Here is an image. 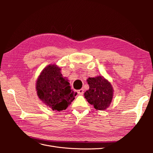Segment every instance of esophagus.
Wrapping results in <instances>:
<instances>
[{"instance_id": "1", "label": "esophagus", "mask_w": 153, "mask_h": 153, "mask_svg": "<svg viewBox=\"0 0 153 153\" xmlns=\"http://www.w3.org/2000/svg\"><path fill=\"white\" fill-rule=\"evenodd\" d=\"M84 89H80L79 90H77V93L79 94V95H82L83 94V93H84Z\"/></svg>"}]
</instances>
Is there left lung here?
<instances>
[{"label": "left lung", "mask_w": 153, "mask_h": 153, "mask_svg": "<svg viewBox=\"0 0 153 153\" xmlns=\"http://www.w3.org/2000/svg\"><path fill=\"white\" fill-rule=\"evenodd\" d=\"M87 83L89 89L85 94V98L96 110H104L111 103L113 89L110 83L103 76L89 78Z\"/></svg>", "instance_id": "1"}]
</instances>
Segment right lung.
Wrapping results in <instances>:
<instances>
[{"label": "right lung", "instance_id": "add662e5", "mask_svg": "<svg viewBox=\"0 0 153 153\" xmlns=\"http://www.w3.org/2000/svg\"><path fill=\"white\" fill-rule=\"evenodd\" d=\"M56 65H49L41 72L36 83L39 99L49 108L57 111L66 110L76 95Z\"/></svg>", "mask_w": 153, "mask_h": 153}]
</instances>
